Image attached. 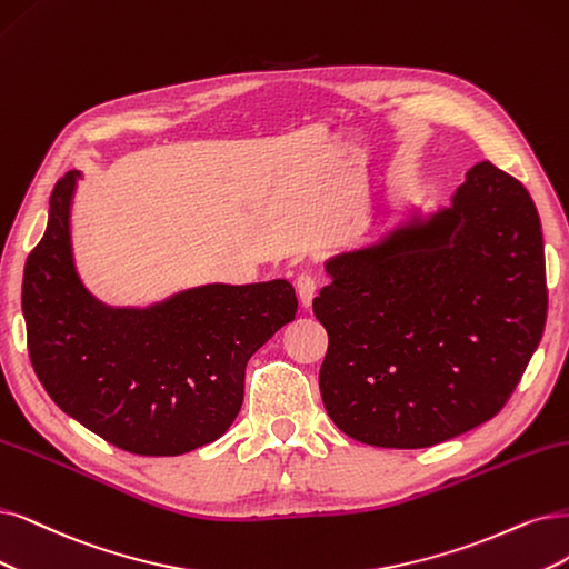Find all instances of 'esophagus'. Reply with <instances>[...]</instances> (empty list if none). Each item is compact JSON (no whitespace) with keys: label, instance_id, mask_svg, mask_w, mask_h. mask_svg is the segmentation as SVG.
<instances>
[{"label":"esophagus","instance_id":"34e87169","mask_svg":"<svg viewBox=\"0 0 569 569\" xmlns=\"http://www.w3.org/2000/svg\"><path fill=\"white\" fill-rule=\"evenodd\" d=\"M296 288H298V298H300L302 307L309 309L313 302V296H317V279H313L311 273H300L296 281Z\"/></svg>","mask_w":569,"mask_h":569}]
</instances>
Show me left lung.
Listing matches in <instances>:
<instances>
[{
	"label": "left lung",
	"instance_id": "left-lung-1",
	"mask_svg": "<svg viewBox=\"0 0 569 569\" xmlns=\"http://www.w3.org/2000/svg\"><path fill=\"white\" fill-rule=\"evenodd\" d=\"M323 269L321 398L366 446L429 448L488 422L539 347L541 222L528 189L490 161L450 203L410 208Z\"/></svg>",
	"mask_w": 569,
	"mask_h": 569
}]
</instances>
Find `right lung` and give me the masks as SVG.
Here are the masks:
<instances>
[{"label": "right lung", "mask_w": 569, "mask_h": 569, "mask_svg": "<svg viewBox=\"0 0 569 569\" xmlns=\"http://www.w3.org/2000/svg\"><path fill=\"white\" fill-rule=\"evenodd\" d=\"M79 171L62 176L23 273L32 368L53 403L108 443L176 457L213 443L243 403L246 363L296 319L286 279L184 288L144 307L98 300L72 248Z\"/></svg>", "instance_id": "right-lung-1"}]
</instances>
